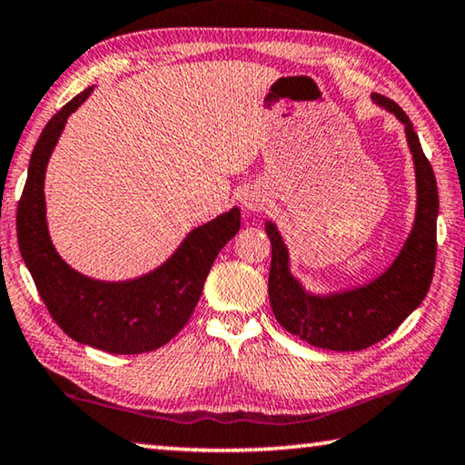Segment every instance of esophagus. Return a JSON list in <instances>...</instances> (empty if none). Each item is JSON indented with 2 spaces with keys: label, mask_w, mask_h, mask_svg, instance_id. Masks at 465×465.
Masks as SVG:
<instances>
[{
  "label": "esophagus",
  "mask_w": 465,
  "mask_h": 465,
  "mask_svg": "<svg viewBox=\"0 0 465 465\" xmlns=\"http://www.w3.org/2000/svg\"><path fill=\"white\" fill-rule=\"evenodd\" d=\"M242 206L250 213L261 211L264 206V196L259 193V190H246V193L242 194Z\"/></svg>",
  "instance_id": "obj_1"
}]
</instances>
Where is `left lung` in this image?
<instances>
[{
  "label": "left lung",
  "mask_w": 465,
  "mask_h": 465,
  "mask_svg": "<svg viewBox=\"0 0 465 465\" xmlns=\"http://www.w3.org/2000/svg\"><path fill=\"white\" fill-rule=\"evenodd\" d=\"M372 99L405 126L416 167V221L391 267L362 287L314 296L290 272V254L275 223H264L272 250L269 271L272 314L292 335L322 350H366L393 333L422 304L437 259L439 193L432 167L403 109L382 94H372Z\"/></svg>",
  "instance_id": "obj_1"
}]
</instances>
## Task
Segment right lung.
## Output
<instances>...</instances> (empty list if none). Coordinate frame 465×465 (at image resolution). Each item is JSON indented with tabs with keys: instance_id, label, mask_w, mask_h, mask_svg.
Returning a JSON list of instances; mask_svg holds the SVG:
<instances>
[{
	"instance_id": "obj_1",
	"label": "right lung",
	"mask_w": 465,
	"mask_h": 465,
	"mask_svg": "<svg viewBox=\"0 0 465 465\" xmlns=\"http://www.w3.org/2000/svg\"><path fill=\"white\" fill-rule=\"evenodd\" d=\"M91 91L65 103L36 140L16 213L18 246L51 319L65 335L109 353H144L172 341L190 321L219 250L240 230V209L196 227L172 259L132 282H97L65 264L47 232L43 183L65 120Z\"/></svg>"
}]
</instances>
